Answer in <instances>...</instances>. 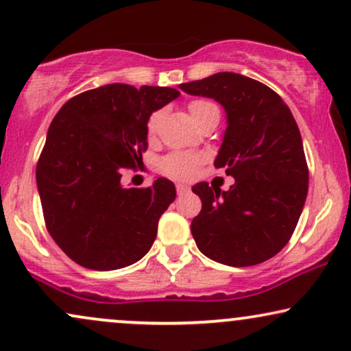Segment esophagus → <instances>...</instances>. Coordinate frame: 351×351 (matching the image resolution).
<instances>
[{
  "mask_svg": "<svg viewBox=\"0 0 351 351\" xmlns=\"http://www.w3.org/2000/svg\"><path fill=\"white\" fill-rule=\"evenodd\" d=\"M176 189H177V193H179V195H182V193H187L190 190L189 185H185V184H177Z\"/></svg>",
  "mask_w": 351,
  "mask_h": 351,
  "instance_id": "esophagus-1",
  "label": "esophagus"
}]
</instances>
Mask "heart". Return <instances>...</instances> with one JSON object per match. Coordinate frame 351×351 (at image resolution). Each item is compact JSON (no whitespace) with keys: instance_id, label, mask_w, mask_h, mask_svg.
I'll return each instance as SVG.
<instances>
[{"instance_id":"heart-1","label":"heart","mask_w":351,"mask_h":351,"mask_svg":"<svg viewBox=\"0 0 351 351\" xmlns=\"http://www.w3.org/2000/svg\"><path fill=\"white\" fill-rule=\"evenodd\" d=\"M215 104L210 101H203V99H195L189 104V112L192 115L193 122L198 123L203 115L211 109H215ZM159 122H161V112H154V114L149 115L148 123H146V132H148V136L153 138L156 133H158ZM203 161L202 156L187 153V151H172L164 156L159 162V167L164 174L172 177V179H190L197 172V167L200 166Z\"/></svg>"}]
</instances>
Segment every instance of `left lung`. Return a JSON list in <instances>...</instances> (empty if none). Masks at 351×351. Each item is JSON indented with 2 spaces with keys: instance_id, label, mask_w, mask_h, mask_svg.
I'll use <instances>...</instances> for the list:
<instances>
[{
  "instance_id": "1",
  "label": "left lung",
  "mask_w": 351,
  "mask_h": 351,
  "mask_svg": "<svg viewBox=\"0 0 351 351\" xmlns=\"http://www.w3.org/2000/svg\"><path fill=\"white\" fill-rule=\"evenodd\" d=\"M180 89L224 107L228 128L215 167L236 180L228 192L206 182L192 189L202 200L190 224L197 247L231 267L268 261L291 239L308 195L295 117L274 89L237 73H216Z\"/></svg>"
}]
</instances>
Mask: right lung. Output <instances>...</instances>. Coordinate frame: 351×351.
Segmentation results:
<instances>
[{
  "label": "right lung",
  "mask_w": 351,
  "mask_h": 351,
  "mask_svg": "<svg viewBox=\"0 0 351 351\" xmlns=\"http://www.w3.org/2000/svg\"><path fill=\"white\" fill-rule=\"evenodd\" d=\"M159 86L107 84L71 97L51 122L37 162L47 231L73 262L107 271L132 265L153 245L174 202L171 180L125 189V169L148 149L149 115L179 96Z\"/></svg>",
  "instance_id": "1"
}]
</instances>
